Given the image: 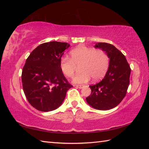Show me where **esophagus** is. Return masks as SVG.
Segmentation results:
<instances>
[{"label": "esophagus", "mask_w": 149, "mask_h": 149, "mask_svg": "<svg viewBox=\"0 0 149 149\" xmlns=\"http://www.w3.org/2000/svg\"><path fill=\"white\" fill-rule=\"evenodd\" d=\"M74 86L77 87V88H79V89H81V88L83 87V85H75Z\"/></svg>", "instance_id": "1"}]
</instances>
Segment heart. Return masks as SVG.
<instances>
[{"instance_id": "1", "label": "heart", "mask_w": 149, "mask_h": 149, "mask_svg": "<svg viewBox=\"0 0 149 149\" xmlns=\"http://www.w3.org/2000/svg\"><path fill=\"white\" fill-rule=\"evenodd\" d=\"M70 58H62L60 62L61 72L65 77H74L77 68L80 72L73 81L75 84L87 83L92 78L93 81L101 79L107 74L109 66V57L102 50L80 46L72 50Z\"/></svg>"}]
</instances>
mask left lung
<instances>
[{
	"label": "left lung",
	"mask_w": 149,
	"mask_h": 149,
	"mask_svg": "<svg viewBox=\"0 0 149 149\" xmlns=\"http://www.w3.org/2000/svg\"><path fill=\"white\" fill-rule=\"evenodd\" d=\"M95 47L107 54L109 67L102 81L89 86L91 94L86 100L95 109L107 110L116 107L125 97L130 84L131 68L124 55L114 45L98 42Z\"/></svg>",
	"instance_id": "obj_1"
}]
</instances>
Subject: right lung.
Instances as JSON below:
<instances>
[{
	"instance_id": "1",
	"label": "right lung",
	"mask_w": 149,
	"mask_h": 149,
	"mask_svg": "<svg viewBox=\"0 0 149 149\" xmlns=\"http://www.w3.org/2000/svg\"><path fill=\"white\" fill-rule=\"evenodd\" d=\"M67 42H45L33 50L22 70L24 92L33 107L49 112L62 104L68 90L73 86L64 77L60 68Z\"/></svg>"
}]
</instances>
